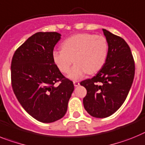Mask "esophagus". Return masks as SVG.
I'll return each instance as SVG.
<instances>
[{
  "instance_id": "1",
  "label": "esophagus",
  "mask_w": 145,
  "mask_h": 145,
  "mask_svg": "<svg viewBox=\"0 0 145 145\" xmlns=\"http://www.w3.org/2000/svg\"><path fill=\"white\" fill-rule=\"evenodd\" d=\"M73 82H74V85L75 87H77V86H79V85H80V82H79L74 81Z\"/></svg>"
}]
</instances>
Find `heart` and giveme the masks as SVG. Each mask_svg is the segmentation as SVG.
Listing matches in <instances>:
<instances>
[{
  "instance_id": "b5f03b06",
  "label": "heart",
  "mask_w": 145,
  "mask_h": 145,
  "mask_svg": "<svg viewBox=\"0 0 145 145\" xmlns=\"http://www.w3.org/2000/svg\"><path fill=\"white\" fill-rule=\"evenodd\" d=\"M62 50L52 52V60L62 73L69 74L71 80H80L86 73L94 74L100 70L108 52L107 40L103 36L90 33L73 35L63 41Z\"/></svg>"
}]
</instances>
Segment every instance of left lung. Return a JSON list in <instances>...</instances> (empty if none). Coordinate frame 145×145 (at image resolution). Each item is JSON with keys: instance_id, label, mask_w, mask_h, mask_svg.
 Listing matches in <instances>:
<instances>
[{"instance_id": "left-lung-1", "label": "left lung", "mask_w": 145, "mask_h": 145, "mask_svg": "<svg viewBox=\"0 0 145 145\" xmlns=\"http://www.w3.org/2000/svg\"><path fill=\"white\" fill-rule=\"evenodd\" d=\"M103 32L108 43L105 63L95 76L80 82L87 90L84 107L97 118H107L121 106L135 74L133 55L125 40L105 29Z\"/></svg>"}]
</instances>
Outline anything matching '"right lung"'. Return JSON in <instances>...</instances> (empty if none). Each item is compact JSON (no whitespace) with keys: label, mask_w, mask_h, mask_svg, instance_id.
<instances>
[{"label":"right lung","mask_w":145,"mask_h":145,"mask_svg":"<svg viewBox=\"0 0 145 145\" xmlns=\"http://www.w3.org/2000/svg\"><path fill=\"white\" fill-rule=\"evenodd\" d=\"M60 36L57 32L36 33L12 57L14 93L24 109L41 123H52L65 115L74 89L73 82L65 78L52 60ZM57 81L60 85L55 86Z\"/></svg>","instance_id":"obj_1"}]
</instances>
